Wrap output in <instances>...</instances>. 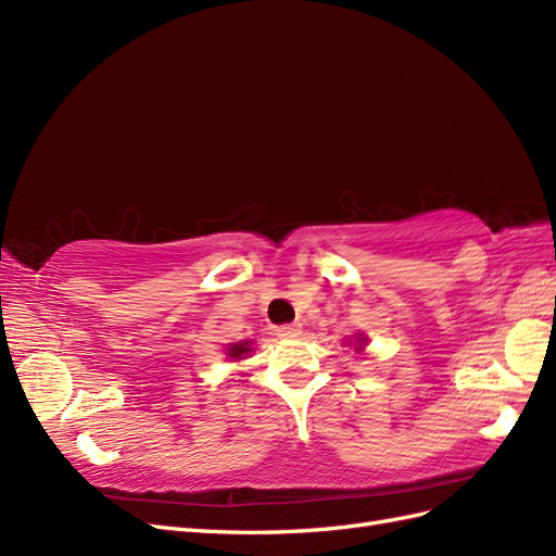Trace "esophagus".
Returning a JSON list of instances; mask_svg holds the SVG:
<instances>
[{"label":"esophagus","instance_id":"34e87169","mask_svg":"<svg viewBox=\"0 0 556 556\" xmlns=\"http://www.w3.org/2000/svg\"><path fill=\"white\" fill-rule=\"evenodd\" d=\"M276 333L280 336V339H294V336L301 333V327L299 325H282L276 329Z\"/></svg>","mask_w":556,"mask_h":556}]
</instances>
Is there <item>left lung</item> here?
I'll return each instance as SVG.
<instances>
[{"label": "left lung", "instance_id": "8db88e82", "mask_svg": "<svg viewBox=\"0 0 556 556\" xmlns=\"http://www.w3.org/2000/svg\"><path fill=\"white\" fill-rule=\"evenodd\" d=\"M366 336L364 333H355V336H352V341L348 343V345H355V350L359 352V350H364V345H366Z\"/></svg>", "mask_w": 556, "mask_h": 556}]
</instances>
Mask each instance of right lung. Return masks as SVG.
<instances>
[{
  "label": "right lung",
  "mask_w": 556,
  "mask_h": 556,
  "mask_svg": "<svg viewBox=\"0 0 556 556\" xmlns=\"http://www.w3.org/2000/svg\"><path fill=\"white\" fill-rule=\"evenodd\" d=\"M252 352V341H243V343H229L227 345V357L239 362V359H245Z\"/></svg>",
  "instance_id": "1"
}]
</instances>
